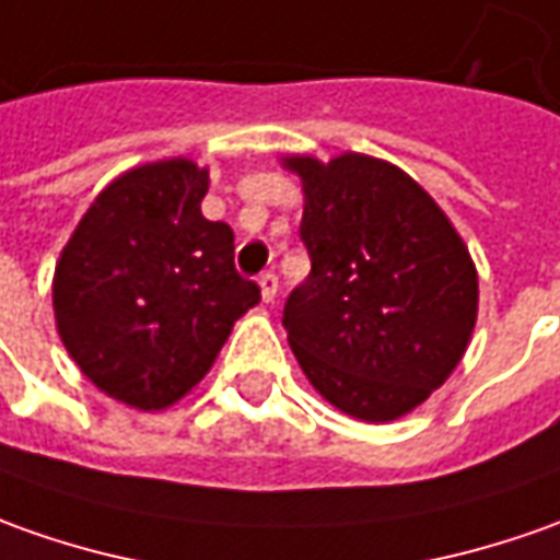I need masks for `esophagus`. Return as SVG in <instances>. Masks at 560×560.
<instances>
[{
    "instance_id": "esophagus-1",
    "label": "esophagus",
    "mask_w": 560,
    "mask_h": 560,
    "mask_svg": "<svg viewBox=\"0 0 560 560\" xmlns=\"http://www.w3.org/2000/svg\"><path fill=\"white\" fill-rule=\"evenodd\" d=\"M260 294H264L266 303L276 300V294H279V276H276V272H264V276H260Z\"/></svg>"
}]
</instances>
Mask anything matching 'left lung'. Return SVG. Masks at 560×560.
<instances>
[{"label":"left lung","mask_w":560,"mask_h":560,"mask_svg":"<svg viewBox=\"0 0 560 560\" xmlns=\"http://www.w3.org/2000/svg\"><path fill=\"white\" fill-rule=\"evenodd\" d=\"M303 180L312 272L281 325L315 389L364 423H389L451 376L478 315L469 248L435 199L383 159L288 155Z\"/></svg>","instance_id":"1"}]
</instances>
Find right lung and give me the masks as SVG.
I'll return each mask as SVG.
<instances>
[{
	"label": "right lung",
	"mask_w": 560,
	"mask_h": 560,
	"mask_svg": "<svg viewBox=\"0 0 560 560\" xmlns=\"http://www.w3.org/2000/svg\"><path fill=\"white\" fill-rule=\"evenodd\" d=\"M205 192L208 168L189 159L125 171L57 260L55 322L70 359L137 410L180 401L260 300L235 272L230 226L201 214Z\"/></svg>",
	"instance_id": "right-lung-1"
}]
</instances>
